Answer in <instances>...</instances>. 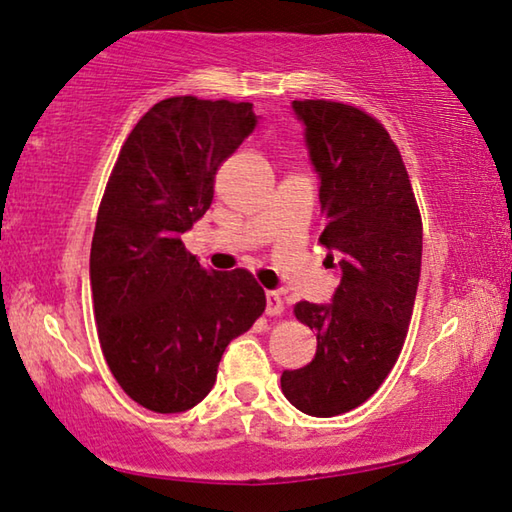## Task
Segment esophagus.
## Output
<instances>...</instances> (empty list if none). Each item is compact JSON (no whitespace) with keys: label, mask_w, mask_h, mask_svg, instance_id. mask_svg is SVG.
I'll list each match as a JSON object with an SVG mask.
<instances>
[{"label":"esophagus","mask_w":512,"mask_h":512,"mask_svg":"<svg viewBox=\"0 0 512 512\" xmlns=\"http://www.w3.org/2000/svg\"><path fill=\"white\" fill-rule=\"evenodd\" d=\"M285 312V300L278 294V291H266V314L278 316Z\"/></svg>","instance_id":"34e87169"}]
</instances>
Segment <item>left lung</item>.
Returning <instances> with one entry per match:
<instances>
[{
	"label": "left lung",
	"mask_w": 512,
	"mask_h": 512,
	"mask_svg": "<svg viewBox=\"0 0 512 512\" xmlns=\"http://www.w3.org/2000/svg\"><path fill=\"white\" fill-rule=\"evenodd\" d=\"M319 173V243L342 255L330 305L300 300L316 355L285 371L282 394L300 412L335 417L358 408L399 360L421 271V214L401 152L371 113L344 102L294 100Z\"/></svg>",
	"instance_id": "1"
}]
</instances>
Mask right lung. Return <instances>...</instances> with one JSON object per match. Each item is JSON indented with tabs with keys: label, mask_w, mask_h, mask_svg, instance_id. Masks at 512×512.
Listing matches in <instances>:
<instances>
[{
	"label": "right lung",
	"mask_w": 512,
	"mask_h": 512,
	"mask_svg": "<svg viewBox=\"0 0 512 512\" xmlns=\"http://www.w3.org/2000/svg\"><path fill=\"white\" fill-rule=\"evenodd\" d=\"M255 125L250 102L168 97L129 132L109 175L91 243L97 337L118 385L152 412L205 399L227 344L266 307L253 273L202 269L182 243Z\"/></svg>",
	"instance_id": "1"
}]
</instances>
